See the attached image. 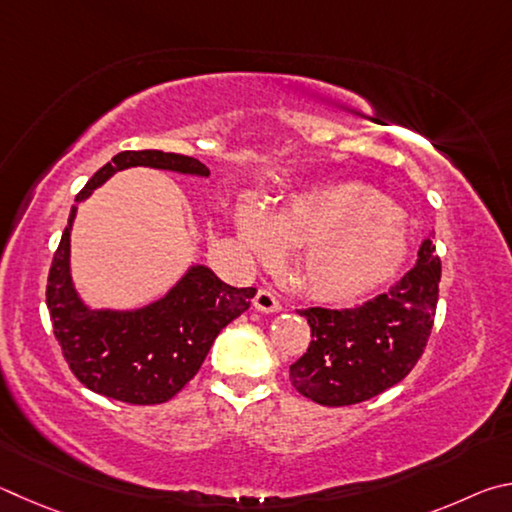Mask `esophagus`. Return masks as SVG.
Masks as SVG:
<instances>
[{
	"label": "esophagus",
	"instance_id": "obj_1",
	"mask_svg": "<svg viewBox=\"0 0 512 512\" xmlns=\"http://www.w3.org/2000/svg\"><path fill=\"white\" fill-rule=\"evenodd\" d=\"M254 308L267 312V315H274V312H281V301L270 290H258L254 297Z\"/></svg>",
	"mask_w": 512,
	"mask_h": 512
}]
</instances>
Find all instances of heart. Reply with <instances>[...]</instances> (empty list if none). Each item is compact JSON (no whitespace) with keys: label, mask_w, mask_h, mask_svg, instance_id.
<instances>
[{"label":"heart","mask_w":512,"mask_h":512,"mask_svg":"<svg viewBox=\"0 0 512 512\" xmlns=\"http://www.w3.org/2000/svg\"><path fill=\"white\" fill-rule=\"evenodd\" d=\"M236 227L258 261H272L281 245L299 247L292 279L321 301L364 297L389 281L407 256L405 215L362 182L312 188L272 213L245 202Z\"/></svg>","instance_id":"1"}]
</instances>
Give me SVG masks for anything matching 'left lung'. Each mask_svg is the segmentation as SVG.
<instances>
[{
    "mask_svg": "<svg viewBox=\"0 0 512 512\" xmlns=\"http://www.w3.org/2000/svg\"><path fill=\"white\" fill-rule=\"evenodd\" d=\"M441 258L432 238L402 279L357 308L299 310L312 342L290 366L301 396L324 407L357 405L407 378L432 333Z\"/></svg>",
    "mask_w": 512,
    "mask_h": 512,
    "instance_id": "8db88e82",
    "label": "left lung"
}]
</instances>
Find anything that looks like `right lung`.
Instances as JSON below:
<instances>
[{"label": "right lung", "instance_id": "right-lung-1", "mask_svg": "<svg viewBox=\"0 0 512 512\" xmlns=\"http://www.w3.org/2000/svg\"><path fill=\"white\" fill-rule=\"evenodd\" d=\"M159 168L209 177L193 157L161 150H125L96 170L76 195L69 224L53 254L47 308L53 335L71 373L89 391L128 405H159L200 371L220 330L249 308L254 288H233L206 265H191L164 297L132 310L92 308L71 279V227L78 204L125 168Z\"/></svg>", "mask_w": 512, "mask_h": 512}]
</instances>
